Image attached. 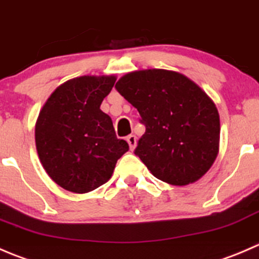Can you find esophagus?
I'll list each match as a JSON object with an SVG mask.
<instances>
[{"label": "esophagus", "instance_id": "esophagus-1", "mask_svg": "<svg viewBox=\"0 0 259 259\" xmlns=\"http://www.w3.org/2000/svg\"><path fill=\"white\" fill-rule=\"evenodd\" d=\"M127 142H128L131 150H135L136 145H137V138H136L135 135H130L128 137H127Z\"/></svg>", "mask_w": 259, "mask_h": 259}]
</instances>
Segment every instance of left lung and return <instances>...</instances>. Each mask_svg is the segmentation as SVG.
<instances>
[{"label": "left lung", "instance_id": "1", "mask_svg": "<svg viewBox=\"0 0 259 259\" xmlns=\"http://www.w3.org/2000/svg\"><path fill=\"white\" fill-rule=\"evenodd\" d=\"M116 88L146 126L135 153L155 178L184 186L208 172L219 152L220 121L198 84L178 71L146 69L123 75Z\"/></svg>", "mask_w": 259, "mask_h": 259}]
</instances>
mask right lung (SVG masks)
Segmentation results:
<instances>
[{
    "instance_id": "obj_1",
    "label": "right lung",
    "mask_w": 259,
    "mask_h": 259,
    "mask_svg": "<svg viewBox=\"0 0 259 259\" xmlns=\"http://www.w3.org/2000/svg\"><path fill=\"white\" fill-rule=\"evenodd\" d=\"M114 75L70 79L51 93L35 126L40 162L54 183L85 194L111 179L117 160L128 151L101 109L116 83Z\"/></svg>"
}]
</instances>
